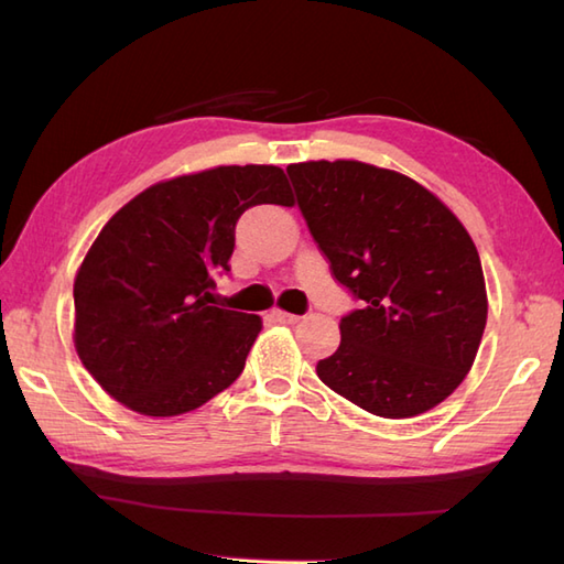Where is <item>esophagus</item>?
<instances>
[{
	"instance_id": "obj_1",
	"label": "esophagus",
	"mask_w": 564,
	"mask_h": 564,
	"mask_svg": "<svg viewBox=\"0 0 564 564\" xmlns=\"http://www.w3.org/2000/svg\"><path fill=\"white\" fill-rule=\"evenodd\" d=\"M273 319L275 322H283V325H297L301 322V315H293V313H283V310H273Z\"/></svg>"
}]
</instances>
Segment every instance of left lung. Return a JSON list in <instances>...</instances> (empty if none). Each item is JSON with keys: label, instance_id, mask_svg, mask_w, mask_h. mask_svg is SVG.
Here are the masks:
<instances>
[{"label": "left lung", "instance_id": "8db88e82", "mask_svg": "<svg viewBox=\"0 0 564 564\" xmlns=\"http://www.w3.org/2000/svg\"><path fill=\"white\" fill-rule=\"evenodd\" d=\"M297 208L334 281L361 303L317 376L361 410L416 416L470 370L487 322L480 254L414 178L337 160L291 164Z\"/></svg>", "mask_w": 564, "mask_h": 564}]
</instances>
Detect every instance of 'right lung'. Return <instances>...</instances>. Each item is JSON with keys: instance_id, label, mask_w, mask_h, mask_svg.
<instances>
[{"instance_id": "obj_1", "label": "right lung", "mask_w": 564, "mask_h": 564, "mask_svg": "<svg viewBox=\"0 0 564 564\" xmlns=\"http://www.w3.org/2000/svg\"><path fill=\"white\" fill-rule=\"evenodd\" d=\"M261 203L293 206L283 170L215 166L145 188L104 225L75 279V346L113 400L176 416L242 373L261 319L210 303L239 215Z\"/></svg>"}]
</instances>
